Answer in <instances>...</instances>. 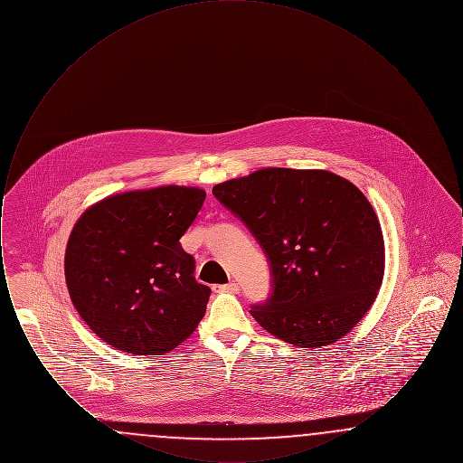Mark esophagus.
Wrapping results in <instances>:
<instances>
[{
  "label": "esophagus",
  "mask_w": 463,
  "mask_h": 463,
  "mask_svg": "<svg viewBox=\"0 0 463 463\" xmlns=\"http://www.w3.org/2000/svg\"><path fill=\"white\" fill-rule=\"evenodd\" d=\"M215 291H225V293H240V285L238 283H229V285H222V287H213Z\"/></svg>",
  "instance_id": "esophagus-1"
}]
</instances>
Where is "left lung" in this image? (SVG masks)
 Wrapping results in <instances>:
<instances>
[{"instance_id": "1", "label": "left lung", "mask_w": 463, "mask_h": 463, "mask_svg": "<svg viewBox=\"0 0 463 463\" xmlns=\"http://www.w3.org/2000/svg\"><path fill=\"white\" fill-rule=\"evenodd\" d=\"M213 196L264 250L272 293L250 310L264 330L325 347L370 310L385 246L373 206L353 182L326 170L264 168L217 184Z\"/></svg>"}]
</instances>
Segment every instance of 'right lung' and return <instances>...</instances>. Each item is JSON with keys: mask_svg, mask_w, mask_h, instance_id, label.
<instances>
[{"mask_svg": "<svg viewBox=\"0 0 463 463\" xmlns=\"http://www.w3.org/2000/svg\"><path fill=\"white\" fill-rule=\"evenodd\" d=\"M204 198L184 185L121 193L90 206L72 227L64 260L71 300L114 349L161 355L196 330L212 289L196 281L180 238Z\"/></svg>", "mask_w": 463, "mask_h": 463, "instance_id": "obj_1", "label": "right lung"}]
</instances>
